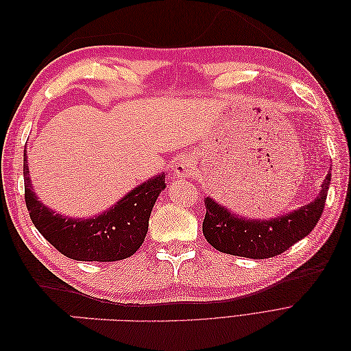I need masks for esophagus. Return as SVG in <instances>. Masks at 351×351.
I'll use <instances>...</instances> for the list:
<instances>
[{"label":"esophagus","instance_id":"esophagus-1","mask_svg":"<svg viewBox=\"0 0 351 351\" xmlns=\"http://www.w3.org/2000/svg\"><path fill=\"white\" fill-rule=\"evenodd\" d=\"M195 164L190 156H182L176 164V174L178 177H189L195 174Z\"/></svg>","mask_w":351,"mask_h":351}]
</instances>
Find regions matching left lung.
I'll return each mask as SVG.
<instances>
[{
	"label": "left lung",
	"mask_w": 351,
	"mask_h": 351,
	"mask_svg": "<svg viewBox=\"0 0 351 351\" xmlns=\"http://www.w3.org/2000/svg\"><path fill=\"white\" fill-rule=\"evenodd\" d=\"M329 183L331 173L324 180L319 196L309 205L267 221L240 218L206 197V214L202 230L210 246L222 253L252 259L277 256L315 228L324 212Z\"/></svg>",
	"instance_id": "1"
}]
</instances>
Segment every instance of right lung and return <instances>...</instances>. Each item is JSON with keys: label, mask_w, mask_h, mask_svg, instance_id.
<instances>
[{"label": "right lung", "mask_w": 351, "mask_h": 351, "mask_svg": "<svg viewBox=\"0 0 351 351\" xmlns=\"http://www.w3.org/2000/svg\"><path fill=\"white\" fill-rule=\"evenodd\" d=\"M27 169L25 154V202L32 222L60 253L74 261L114 262L132 256L142 246L151 210L165 189V174L156 176L133 189L104 214L73 219L40 204L32 190Z\"/></svg>", "instance_id": "add662e5"}]
</instances>
